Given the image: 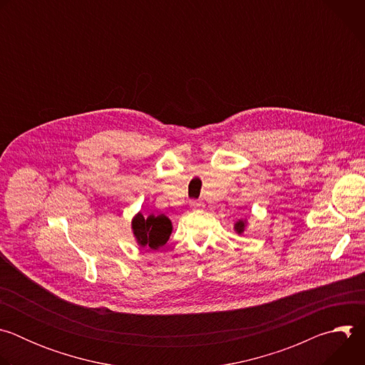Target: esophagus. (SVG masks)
I'll return each instance as SVG.
<instances>
[{
  "label": "esophagus",
  "instance_id": "34e87169",
  "mask_svg": "<svg viewBox=\"0 0 365 365\" xmlns=\"http://www.w3.org/2000/svg\"><path fill=\"white\" fill-rule=\"evenodd\" d=\"M190 206L193 207V210H199V207H202L203 205H202V202L199 199H192L190 200Z\"/></svg>",
  "mask_w": 365,
  "mask_h": 365
}]
</instances>
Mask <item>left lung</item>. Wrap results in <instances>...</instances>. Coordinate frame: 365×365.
Listing matches in <instances>:
<instances>
[{
    "mask_svg": "<svg viewBox=\"0 0 365 365\" xmlns=\"http://www.w3.org/2000/svg\"><path fill=\"white\" fill-rule=\"evenodd\" d=\"M244 228H245V222H244V221H238V222L235 224V231H237L238 234H241V232L244 231Z\"/></svg>",
    "mask_w": 365,
    "mask_h": 365,
    "instance_id": "1",
    "label": "left lung"
}]
</instances>
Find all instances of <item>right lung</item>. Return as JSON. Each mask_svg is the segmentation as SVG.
Wrapping results in <instances>:
<instances>
[{"label":"right lung","instance_id":"add662e5","mask_svg":"<svg viewBox=\"0 0 365 365\" xmlns=\"http://www.w3.org/2000/svg\"><path fill=\"white\" fill-rule=\"evenodd\" d=\"M133 232L141 247L159 250L168 242L172 234V222L165 215H150L145 218L138 214L133 220Z\"/></svg>","mask_w":365,"mask_h":365}]
</instances>
